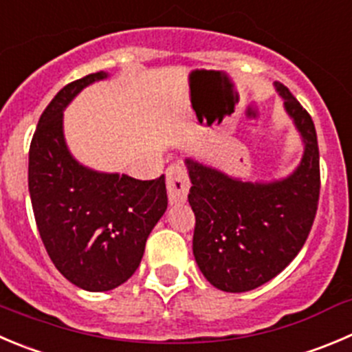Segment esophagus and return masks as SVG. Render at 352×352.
<instances>
[{
	"instance_id": "obj_1",
	"label": "esophagus",
	"mask_w": 352,
	"mask_h": 352,
	"mask_svg": "<svg viewBox=\"0 0 352 352\" xmlns=\"http://www.w3.org/2000/svg\"><path fill=\"white\" fill-rule=\"evenodd\" d=\"M166 185L170 204L185 202L190 192V178L186 167L182 164H173V166L167 167Z\"/></svg>"
}]
</instances>
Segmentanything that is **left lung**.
<instances>
[{"instance_id": "1", "label": "left lung", "mask_w": 352, "mask_h": 352, "mask_svg": "<svg viewBox=\"0 0 352 352\" xmlns=\"http://www.w3.org/2000/svg\"><path fill=\"white\" fill-rule=\"evenodd\" d=\"M304 140V155L289 178L273 183L233 179L186 159L195 214L193 256L210 285L247 292L282 273L306 243L320 200V150L307 110L274 82Z\"/></svg>"}]
</instances>
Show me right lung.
I'll return each instance as SVG.
<instances>
[{"label":"right lung","mask_w":352,"mask_h":352,"mask_svg":"<svg viewBox=\"0 0 352 352\" xmlns=\"http://www.w3.org/2000/svg\"><path fill=\"white\" fill-rule=\"evenodd\" d=\"M105 78L100 70L63 86L39 117L29 148V193L46 252L70 283L89 292L131 278L167 209L164 174L142 182L96 173L67 148L63 109L82 88Z\"/></svg>","instance_id":"1"}]
</instances>
